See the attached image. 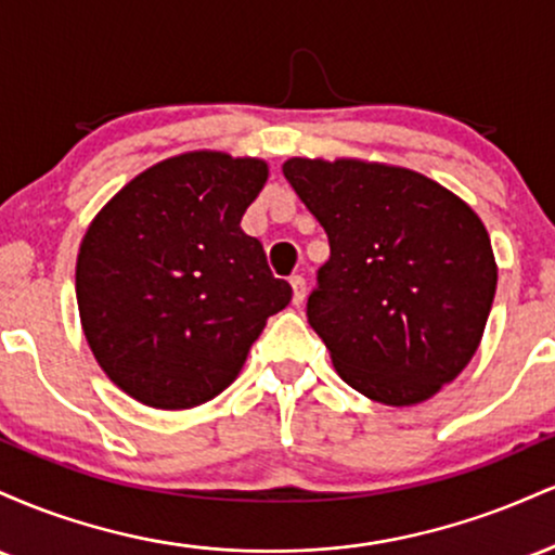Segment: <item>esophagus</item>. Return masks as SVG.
I'll return each mask as SVG.
<instances>
[{
  "mask_svg": "<svg viewBox=\"0 0 555 555\" xmlns=\"http://www.w3.org/2000/svg\"><path fill=\"white\" fill-rule=\"evenodd\" d=\"M289 284H292V302L302 305L305 292H308V284H305V279L302 276H292Z\"/></svg>",
  "mask_w": 555,
  "mask_h": 555,
  "instance_id": "34e87169",
  "label": "esophagus"
}]
</instances>
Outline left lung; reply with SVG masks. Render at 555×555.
<instances>
[{
    "label": "left lung",
    "mask_w": 555,
    "mask_h": 555,
    "mask_svg": "<svg viewBox=\"0 0 555 555\" xmlns=\"http://www.w3.org/2000/svg\"><path fill=\"white\" fill-rule=\"evenodd\" d=\"M282 171L328 237L308 321L336 373L388 406L430 399L473 360L493 305L482 221L412 169L289 158Z\"/></svg>",
    "instance_id": "8db88e82"
}]
</instances>
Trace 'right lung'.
Returning <instances> with one entry per match:
<instances>
[{"label":"right lung","instance_id":"1","mask_svg":"<svg viewBox=\"0 0 555 555\" xmlns=\"http://www.w3.org/2000/svg\"><path fill=\"white\" fill-rule=\"evenodd\" d=\"M269 167L216 151L145 169L82 237L75 292L104 373L158 410H188L237 378L292 286L240 221Z\"/></svg>","mask_w":555,"mask_h":555}]
</instances>
